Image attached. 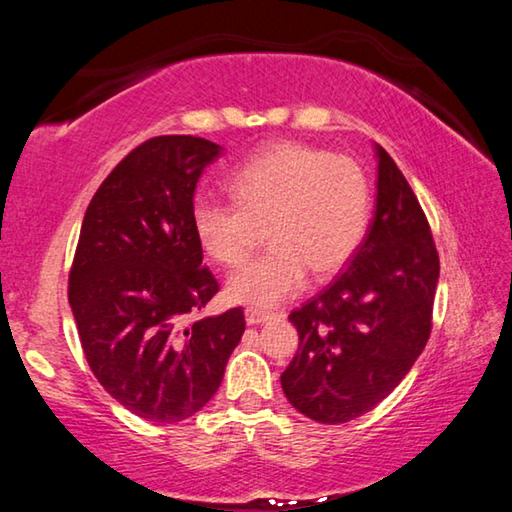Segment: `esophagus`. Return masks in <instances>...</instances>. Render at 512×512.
I'll list each match as a JSON object with an SVG mask.
<instances>
[{
	"label": "esophagus",
	"instance_id": "34e87169",
	"mask_svg": "<svg viewBox=\"0 0 512 512\" xmlns=\"http://www.w3.org/2000/svg\"><path fill=\"white\" fill-rule=\"evenodd\" d=\"M246 323L248 325H262V323H266L268 318H271V314H268V311H262V309H255V307H246Z\"/></svg>",
	"mask_w": 512,
	"mask_h": 512
}]
</instances>
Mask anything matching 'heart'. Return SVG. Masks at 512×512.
Wrapping results in <instances>:
<instances>
[{
	"instance_id": "heart-1",
	"label": "heart",
	"mask_w": 512,
	"mask_h": 512,
	"mask_svg": "<svg viewBox=\"0 0 512 512\" xmlns=\"http://www.w3.org/2000/svg\"><path fill=\"white\" fill-rule=\"evenodd\" d=\"M232 203L198 196L192 225L216 264L237 266L266 225L271 248L230 275L232 302L271 309L305 289L309 271L327 277L366 237L370 183L352 158L305 144H277L230 173Z\"/></svg>"
}]
</instances>
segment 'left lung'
Instances as JSON below:
<instances>
[{"instance_id":"1","label":"left lung","mask_w":512,"mask_h":512,"mask_svg":"<svg viewBox=\"0 0 512 512\" xmlns=\"http://www.w3.org/2000/svg\"><path fill=\"white\" fill-rule=\"evenodd\" d=\"M377 207L350 264L291 311L298 352L282 391L307 418L350 422L393 393L431 334L440 259L404 173L377 146Z\"/></svg>"}]
</instances>
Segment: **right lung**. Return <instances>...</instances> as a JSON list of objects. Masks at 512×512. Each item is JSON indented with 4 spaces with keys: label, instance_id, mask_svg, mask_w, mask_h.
I'll list each match as a JSON object with an SVG mask.
<instances>
[{
    "label": "right lung",
    "instance_id": "right-lung-1",
    "mask_svg": "<svg viewBox=\"0 0 512 512\" xmlns=\"http://www.w3.org/2000/svg\"><path fill=\"white\" fill-rule=\"evenodd\" d=\"M221 146L151 137L92 196L69 271V305L99 384L144 420L173 424L219 391L244 309L198 314L219 282L203 266L194 189Z\"/></svg>",
    "mask_w": 512,
    "mask_h": 512
}]
</instances>
